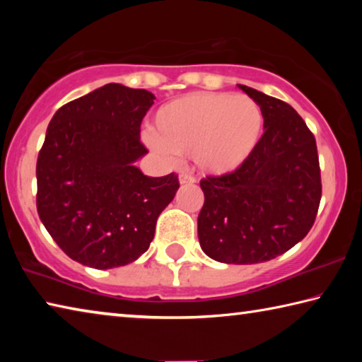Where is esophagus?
<instances>
[{
    "instance_id": "1",
    "label": "esophagus",
    "mask_w": 362,
    "mask_h": 362,
    "mask_svg": "<svg viewBox=\"0 0 362 362\" xmlns=\"http://www.w3.org/2000/svg\"><path fill=\"white\" fill-rule=\"evenodd\" d=\"M179 180H180L182 185H187V183H194V182H196L194 177H193V175H189L188 173H180V175H179Z\"/></svg>"
}]
</instances>
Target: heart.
Listing matches in <instances>:
<instances>
[{"label":"heart","mask_w":362,"mask_h":362,"mask_svg":"<svg viewBox=\"0 0 362 362\" xmlns=\"http://www.w3.org/2000/svg\"><path fill=\"white\" fill-rule=\"evenodd\" d=\"M260 107L244 95L196 93L166 103L153 121L146 142L159 155H193L204 174L228 175L257 148L262 134Z\"/></svg>","instance_id":"heart-1"}]
</instances>
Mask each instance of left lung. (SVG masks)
<instances>
[{"label":"left lung","mask_w":362,"mask_h":362,"mask_svg":"<svg viewBox=\"0 0 362 362\" xmlns=\"http://www.w3.org/2000/svg\"><path fill=\"white\" fill-rule=\"evenodd\" d=\"M262 110L263 136L243 166L199 182L201 249L211 259L252 265L284 254L308 235L321 201L316 140L296 110L238 84Z\"/></svg>","instance_id":"left-lung-1"}]
</instances>
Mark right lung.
<instances>
[{
  "instance_id": "1",
  "label": "right lung",
  "mask_w": 362,
  "mask_h": 362,
  "mask_svg": "<svg viewBox=\"0 0 362 362\" xmlns=\"http://www.w3.org/2000/svg\"><path fill=\"white\" fill-rule=\"evenodd\" d=\"M155 95L110 83L60 107L36 163V209L57 246L97 269L137 260L180 183L144 175L140 124Z\"/></svg>"
}]
</instances>
